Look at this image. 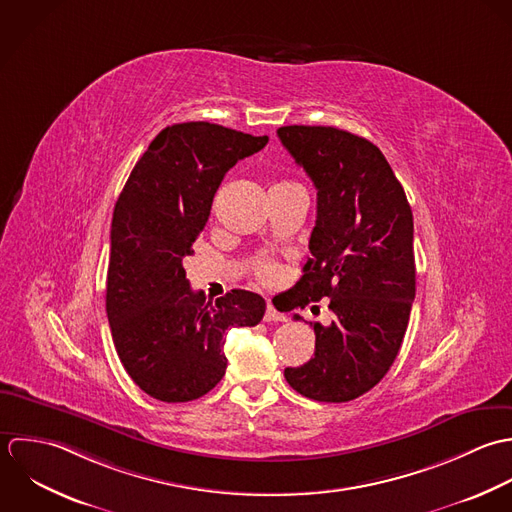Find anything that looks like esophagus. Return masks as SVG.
Segmentation results:
<instances>
[{"label":"esophagus","mask_w":512,"mask_h":512,"mask_svg":"<svg viewBox=\"0 0 512 512\" xmlns=\"http://www.w3.org/2000/svg\"><path fill=\"white\" fill-rule=\"evenodd\" d=\"M265 320H267V322H285V320H287V316H285L283 312H279V310L273 307V305H267V310H265Z\"/></svg>","instance_id":"esophagus-1"}]
</instances>
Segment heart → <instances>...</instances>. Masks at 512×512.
<instances>
[{
    "label": "heart",
    "mask_w": 512,
    "mask_h": 512,
    "mask_svg": "<svg viewBox=\"0 0 512 512\" xmlns=\"http://www.w3.org/2000/svg\"><path fill=\"white\" fill-rule=\"evenodd\" d=\"M277 186H287V184H277ZM277 275H279V271L273 263H263L259 267V277H261L263 283H273L277 279Z\"/></svg>",
    "instance_id": "heart-1"
}]
</instances>
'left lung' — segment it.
I'll list each match as a JSON object with an SVG mask.
<instances>
[{
    "instance_id": "left-lung-1",
    "label": "left lung",
    "mask_w": 512,
    "mask_h": 512,
    "mask_svg": "<svg viewBox=\"0 0 512 512\" xmlns=\"http://www.w3.org/2000/svg\"><path fill=\"white\" fill-rule=\"evenodd\" d=\"M277 134L316 188L312 257L289 291L291 308L330 299L334 312L328 326L310 322L314 356L285 368V378L310 400L350 402L388 374L404 342L415 299L411 207L370 140L332 126H281Z\"/></svg>"
}]
</instances>
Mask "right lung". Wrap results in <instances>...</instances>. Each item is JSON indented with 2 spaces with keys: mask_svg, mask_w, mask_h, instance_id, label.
<instances>
[{
  "mask_svg": "<svg viewBox=\"0 0 512 512\" xmlns=\"http://www.w3.org/2000/svg\"><path fill=\"white\" fill-rule=\"evenodd\" d=\"M267 136L211 122L166 126L136 162L112 213L106 314L118 358L134 384L166 404L192 402L227 368L225 332L255 326L265 299L233 289L205 301L186 279L213 196Z\"/></svg>",
  "mask_w": 512,
  "mask_h": 512,
  "instance_id": "add662e5",
  "label": "right lung"
}]
</instances>
